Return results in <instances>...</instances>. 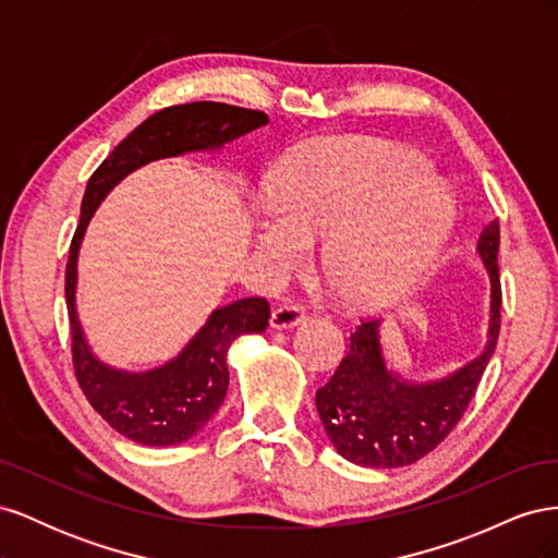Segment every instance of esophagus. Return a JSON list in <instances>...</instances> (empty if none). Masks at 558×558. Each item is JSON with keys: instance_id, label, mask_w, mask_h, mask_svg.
<instances>
[{"instance_id": "1", "label": "esophagus", "mask_w": 558, "mask_h": 558, "mask_svg": "<svg viewBox=\"0 0 558 558\" xmlns=\"http://www.w3.org/2000/svg\"><path fill=\"white\" fill-rule=\"evenodd\" d=\"M307 318L305 310L298 305H279L272 310V316H269V328L272 330H291L300 326L302 320Z\"/></svg>"}]
</instances>
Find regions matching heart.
Listing matches in <instances>:
<instances>
[{
    "label": "heart",
    "instance_id": "b5f03b06",
    "mask_svg": "<svg viewBox=\"0 0 558 558\" xmlns=\"http://www.w3.org/2000/svg\"><path fill=\"white\" fill-rule=\"evenodd\" d=\"M251 226L256 256L275 272L307 263L326 240L320 267L353 310H381L428 275L453 226V197L412 148L373 137L302 144L272 172Z\"/></svg>",
    "mask_w": 558,
    "mask_h": 558
}]
</instances>
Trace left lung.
Instances as JSON below:
<instances>
[{
  "label": "left lung",
  "instance_id": "obj_1",
  "mask_svg": "<svg viewBox=\"0 0 558 558\" xmlns=\"http://www.w3.org/2000/svg\"><path fill=\"white\" fill-rule=\"evenodd\" d=\"M498 221L488 223L475 256L488 275L484 347L453 373L416 381L386 361L381 318L351 335V349L332 379L316 391V410L335 451L363 468H402L424 459L459 424L492 361L500 330Z\"/></svg>",
  "mask_w": 558,
  "mask_h": 558
}]
</instances>
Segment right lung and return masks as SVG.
<instances>
[{
	"label": "right lung",
	"mask_w": 558,
	"mask_h": 558,
	"mask_svg": "<svg viewBox=\"0 0 558 558\" xmlns=\"http://www.w3.org/2000/svg\"><path fill=\"white\" fill-rule=\"evenodd\" d=\"M269 123L263 111L221 102L167 107L134 128L97 167L81 202V223L70 248L64 275L66 314L72 326V356L78 386L95 412L128 440L144 447H172L191 440L218 412L228 393V351L242 335L263 332L269 320L265 298H244L214 310L172 361L132 373L95 356L76 310L78 251L90 218L105 197L128 174L162 158L199 150H221L226 144Z\"/></svg>",
	"instance_id": "1"
}]
</instances>
